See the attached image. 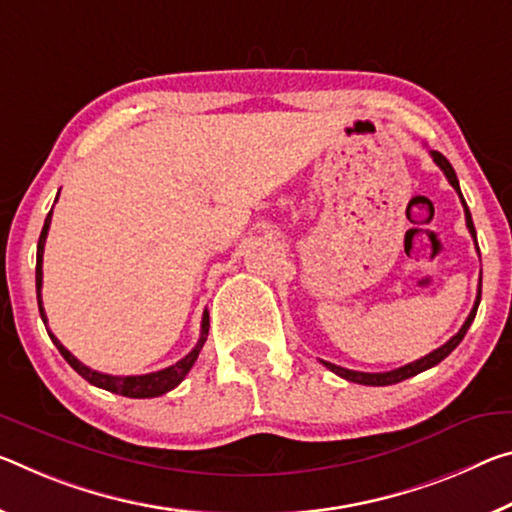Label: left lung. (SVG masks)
<instances>
[{"mask_svg": "<svg viewBox=\"0 0 512 512\" xmlns=\"http://www.w3.org/2000/svg\"><path fill=\"white\" fill-rule=\"evenodd\" d=\"M431 157H433L435 164L444 170V175H446V180H449V184L453 186V189L458 191L462 207H465L467 230H469V234H472L474 241H476L474 221H472V214H469V209H467V202H465V198H462V193H460V184H458L456 170H453V166L449 164V159H446L444 154H440L437 150L431 152ZM476 248H478V243H476ZM478 303H481V285H478V294H476V303H474V307H472V312H469L467 321L462 323V328L456 332V335H453V337L449 339V342L442 344L440 348H435L433 353H428V355H424V358H419V360H415V362L405 364V367H399V369H394V371H383V373H364V371H353V369L337 367V364L326 362V360H321V364H323V367H328L332 373H337V376H342L344 380H351V383L373 385V387H383V385L401 383V380H405V378H412V376H417V373L431 369V367H435V364H440V362L446 358V355H449V353L453 351V348H456V346L462 342V337L467 335L469 326H472V321H474V316H476V310H478Z\"/></svg>", "mask_w": 512, "mask_h": 512, "instance_id": "8db88e82", "label": "left lung"}]
</instances>
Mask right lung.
I'll list each match as a JSON object with an SVG mask.
<instances>
[{"mask_svg": "<svg viewBox=\"0 0 512 512\" xmlns=\"http://www.w3.org/2000/svg\"><path fill=\"white\" fill-rule=\"evenodd\" d=\"M50 223H52V212L47 214V218H45L43 232H40V239H38V253H36V294H38L40 319L45 321V328H47V316H45L43 296H40V289H43V250H45V239H47V230H50ZM47 332H50V330H47ZM207 335H209V312L205 310V314H202V328H200L198 344L193 346V351L189 355H184L180 362L170 364V367L161 369V371L143 373V376H109V373L93 371L91 367H86V364H81L75 358V355H72L68 348L63 346L59 339H56L50 332L54 346L59 348V353L63 355V358H66V362L79 373L81 378L88 380V383L95 385V387L107 389V392L127 396V399H154V396H161V394L170 392V389H175L186 378V373L191 371L193 362L198 360V353L202 351V344L207 342Z\"/></svg>", "mask_w": 512, "mask_h": 512, "instance_id": "obj_1", "label": "right lung"}]
</instances>
